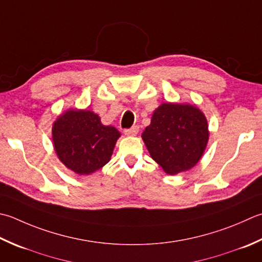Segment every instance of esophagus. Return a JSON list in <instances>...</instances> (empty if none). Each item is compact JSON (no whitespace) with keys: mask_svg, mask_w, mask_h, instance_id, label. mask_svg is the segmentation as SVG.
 <instances>
[{"mask_svg":"<svg viewBox=\"0 0 262 262\" xmlns=\"http://www.w3.org/2000/svg\"><path fill=\"white\" fill-rule=\"evenodd\" d=\"M137 133H138V127L134 126V127H132L130 129H126L125 135H127V136H136Z\"/></svg>","mask_w":262,"mask_h":262,"instance_id":"1","label":"esophagus"}]
</instances>
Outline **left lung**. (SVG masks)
I'll use <instances>...</instances> for the list:
<instances>
[{
    "label": "left lung",
    "instance_id": "8db88e82",
    "mask_svg": "<svg viewBox=\"0 0 262 262\" xmlns=\"http://www.w3.org/2000/svg\"><path fill=\"white\" fill-rule=\"evenodd\" d=\"M206 116L196 105H159L142 134L151 158L168 175L188 171L202 158L209 141Z\"/></svg>",
    "mask_w": 262,
    "mask_h": 262
}]
</instances>
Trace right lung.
I'll use <instances>...</instances> for the list:
<instances>
[{"instance_id":"1","label":"right lung","mask_w":262,"mask_h":262,"mask_svg":"<svg viewBox=\"0 0 262 262\" xmlns=\"http://www.w3.org/2000/svg\"><path fill=\"white\" fill-rule=\"evenodd\" d=\"M120 133L105 126L93 111L69 109L52 126L54 151L59 160L77 175H91L110 161Z\"/></svg>"}]
</instances>
